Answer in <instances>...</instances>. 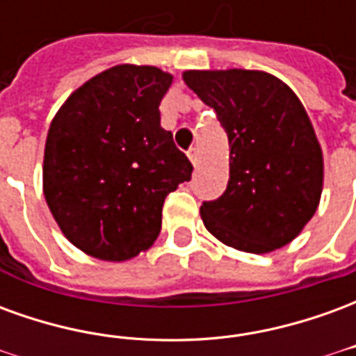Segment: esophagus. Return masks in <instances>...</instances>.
<instances>
[{"label":"esophagus","mask_w":356,"mask_h":356,"mask_svg":"<svg viewBox=\"0 0 356 356\" xmlns=\"http://www.w3.org/2000/svg\"><path fill=\"white\" fill-rule=\"evenodd\" d=\"M188 158H191V162H193V165H198V162H200V154H198V148L193 147V148H188Z\"/></svg>","instance_id":"34e87169"}]
</instances>
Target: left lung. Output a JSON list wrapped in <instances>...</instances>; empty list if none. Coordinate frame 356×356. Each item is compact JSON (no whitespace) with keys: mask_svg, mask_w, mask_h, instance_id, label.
<instances>
[{"mask_svg":"<svg viewBox=\"0 0 356 356\" xmlns=\"http://www.w3.org/2000/svg\"><path fill=\"white\" fill-rule=\"evenodd\" d=\"M185 81L229 137V183L200 216L216 238L267 254L296 238L322 193V150L296 93L255 70H191Z\"/></svg>","mask_w":356,"mask_h":356,"instance_id":"obj_1","label":"left lung"}]
</instances>
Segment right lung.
<instances>
[{
  "label": "right lung",
  "instance_id": "right-lung-1",
  "mask_svg": "<svg viewBox=\"0 0 356 356\" xmlns=\"http://www.w3.org/2000/svg\"><path fill=\"white\" fill-rule=\"evenodd\" d=\"M170 74L120 65L83 83L51 122L43 193L65 236L81 252L125 261L152 246L162 208L193 163L160 125Z\"/></svg>",
  "mask_w": 356,
  "mask_h": 356
}]
</instances>
